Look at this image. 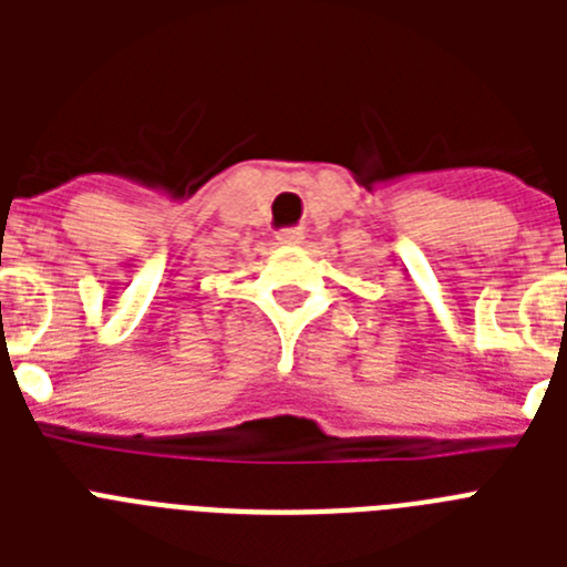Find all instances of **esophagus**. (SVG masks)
Listing matches in <instances>:
<instances>
[{
	"instance_id": "1",
	"label": "esophagus",
	"mask_w": 567,
	"mask_h": 567,
	"mask_svg": "<svg viewBox=\"0 0 567 567\" xmlns=\"http://www.w3.org/2000/svg\"><path fill=\"white\" fill-rule=\"evenodd\" d=\"M278 244L280 247H298V244H303V233L300 229H280Z\"/></svg>"
}]
</instances>
